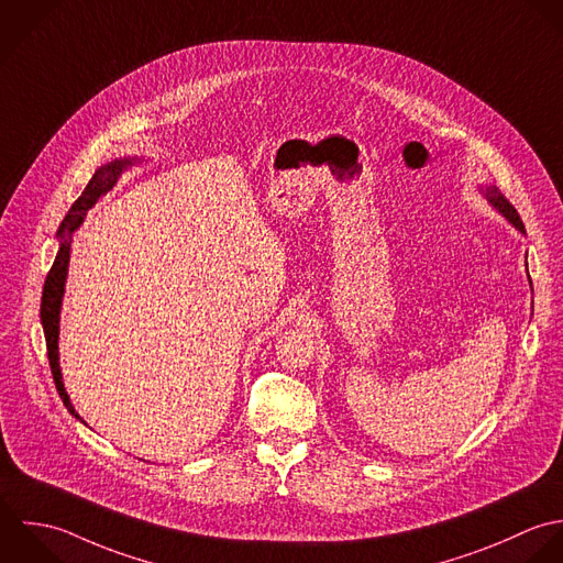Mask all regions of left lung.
I'll return each instance as SVG.
<instances>
[{"label": "left lung", "mask_w": 563, "mask_h": 563, "mask_svg": "<svg viewBox=\"0 0 563 563\" xmlns=\"http://www.w3.org/2000/svg\"><path fill=\"white\" fill-rule=\"evenodd\" d=\"M481 191L485 194V198H487L518 231L525 233V222H522L520 213H518L516 207L505 198V194H500V189L496 188V186H489V188H481Z\"/></svg>", "instance_id": "8db88e82"}]
</instances>
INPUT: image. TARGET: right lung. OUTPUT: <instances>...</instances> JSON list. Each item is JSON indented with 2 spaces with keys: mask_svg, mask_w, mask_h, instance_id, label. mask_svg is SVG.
Here are the masks:
<instances>
[{
  "mask_svg": "<svg viewBox=\"0 0 563 563\" xmlns=\"http://www.w3.org/2000/svg\"><path fill=\"white\" fill-rule=\"evenodd\" d=\"M133 166V159H115L107 166H100L96 170V175L91 177V181L87 184L85 191L78 196V200L71 205V209L67 211V216L63 218L56 238H58V253L56 260L45 277V286H43V297H41V323H43V334H45V345H47V358H49V369L54 375V384L56 390L63 399V404L67 406V410L80 419V415L74 410L69 395L63 386V375L58 367V321H60V303H63V295H65V279H67V266H69V246H71V233L82 224L87 209H91L96 205V200L100 196H104L109 189L113 188L120 179V175Z\"/></svg>",
  "mask_w": 563,
  "mask_h": 563,
  "instance_id": "right-lung-1",
  "label": "right lung"
}]
</instances>
